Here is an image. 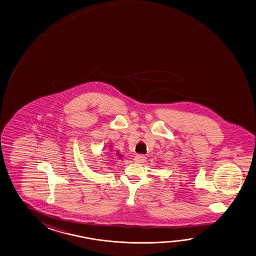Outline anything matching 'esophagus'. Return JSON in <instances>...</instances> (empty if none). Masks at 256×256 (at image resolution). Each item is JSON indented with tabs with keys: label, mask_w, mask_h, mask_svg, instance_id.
I'll use <instances>...</instances> for the list:
<instances>
[{
	"label": "esophagus",
	"mask_w": 256,
	"mask_h": 256,
	"mask_svg": "<svg viewBox=\"0 0 256 256\" xmlns=\"http://www.w3.org/2000/svg\"><path fill=\"white\" fill-rule=\"evenodd\" d=\"M134 160L136 162L138 163L144 162H146V157H145L144 155L138 154V155H136V156H135Z\"/></svg>",
	"instance_id": "34e87169"
}]
</instances>
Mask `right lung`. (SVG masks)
Listing matches in <instances>:
<instances>
[{
    "mask_svg": "<svg viewBox=\"0 0 256 256\" xmlns=\"http://www.w3.org/2000/svg\"><path fill=\"white\" fill-rule=\"evenodd\" d=\"M118 155H119V154H118Z\"/></svg>",
    "mask_w": 256,
    "mask_h": 256,
    "instance_id": "obj_1",
    "label": "right lung"
}]
</instances>
